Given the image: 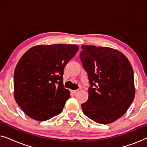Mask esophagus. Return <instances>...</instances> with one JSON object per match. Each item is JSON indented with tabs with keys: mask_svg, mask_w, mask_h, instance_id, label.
Segmentation results:
<instances>
[{
	"mask_svg": "<svg viewBox=\"0 0 147 147\" xmlns=\"http://www.w3.org/2000/svg\"><path fill=\"white\" fill-rule=\"evenodd\" d=\"M71 92H72L73 94H76L78 92V90H71Z\"/></svg>",
	"mask_w": 147,
	"mask_h": 147,
	"instance_id": "esophagus-1",
	"label": "esophagus"
}]
</instances>
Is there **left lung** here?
<instances>
[{
  "mask_svg": "<svg viewBox=\"0 0 147 147\" xmlns=\"http://www.w3.org/2000/svg\"><path fill=\"white\" fill-rule=\"evenodd\" d=\"M80 57L90 84L88 101L81 105L84 114L99 124L116 121L135 96L131 63L121 52L107 47L82 45Z\"/></svg>",
  "mask_w": 147,
  "mask_h": 147,
  "instance_id": "obj_1",
  "label": "left lung"
}]
</instances>
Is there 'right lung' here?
<instances>
[{"label": "right lung", "instance_id": "obj_1", "mask_svg": "<svg viewBox=\"0 0 147 147\" xmlns=\"http://www.w3.org/2000/svg\"><path fill=\"white\" fill-rule=\"evenodd\" d=\"M78 49L76 45H39L19 59L14 72V96L32 119L45 121L62 112L70 97L63 84V69Z\"/></svg>", "mask_w": 147, "mask_h": 147}]
</instances>
